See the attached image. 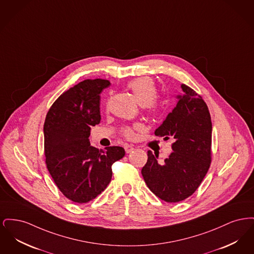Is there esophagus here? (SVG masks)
<instances>
[{"instance_id":"1","label":"esophagus","mask_w":254,"mask_h":254,"mask_svg":"<svg viewBox=\"0 0 254 254\" xmlns=\"http://www.w3.org/2000/svg\"><path fill=\"white\" fill-rule=\"evenodd\" d=\"M124 147H125V150H126V152H127V153H130L131 151L134 150L133 145H128V144H126V145H124Z\"/></svg>"}]
</instances>
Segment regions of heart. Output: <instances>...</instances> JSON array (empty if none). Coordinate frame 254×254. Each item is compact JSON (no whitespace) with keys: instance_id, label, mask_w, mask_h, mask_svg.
I'll use <instances>...</instances> for the list:
<instances>
[{"instance_id":"heart-1","label":"heart","mask_w":254,"mask_h":254,"mask_svg":"<svg viewBox=\"0 0 254 254\" xmlns=\"http://www.w3.org/2000/svg\"><path fill=\"white\" fill-rule=\"evenodd\" d=\"M128 89L133 93L137 102L149 115H156L161 110V104L157 99V87L155 83L147 77H140L131 80L127 84ZM141 126L136 124L132 127H124L123 134L127 138H133L136 130H140Z\"/></svg>"}]
</instances>
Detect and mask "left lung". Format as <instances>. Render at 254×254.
<instances>
[{
  "label": "left lung",
  "mask_w": 254,
  "mask_h": 254,
  "mask_svg": "<svg viewBox=\"0 0 254 254\" xmlns=\"http://www.w3.org/2000/svg\"><path fill=\"white\" fill-rule=\"evenodd\" d=\"M183 95L177 105L155 130V135L175 142L173 152L163 164L147 151V162L142 169L148 189L168 203H177L196 191L211 163L212 125L208 108L192 88L181 85Z\"/></svg>",
  "instance_id": "obj_1"
}]
</instances>
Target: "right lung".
I'll return each instance as SVG.
<instances>
[{
	"label": "right lung",
	"instance_id": "1",
	"mask_svg": "<svg viewBox=\"0 0 254 254\" xmlns=\"http://www.w3.org/2000/svg\"><path fill=\"white\" fill-rule=\"evenodd\" d=\"M109 80L87 79L61 94L44 124L45 156L61 192L74 203H87L106 190L111 166L125 156L121 146L99 150L90 145V127L101 121L100 94Z\"/></svg>",
	"mask_w": 254,
	"mask_h": 254
}]
</instances>
